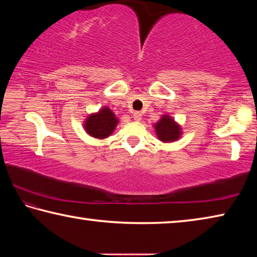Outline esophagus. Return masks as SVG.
Segmentation results:
<instances>
[{"mask_svg":"<svg viewBox=\"0 0 257 257\" xmlns=\"http://www.w3.org/2000/svg\"><path fill=\"white\" fill-rule=\"evenodd\" d=\"M134 120L141 121L142 120V113L141 112H134Z\"/></svg>","mask_w":257,"mask_h":257,"instance_id":"esophagus-1","label":"esophagus"}]
</instances>
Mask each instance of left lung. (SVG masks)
Returning <instances> with one entry per match:
<instances>
[{"instance_id": "8db88e82", "label": "left lung", "mask_w": 257, "mask_h": 257, "mask_svg": "<svg viewBox=\"0 0 257 257\" xmlns=\"http://www.w3.org/2000/svg\"><path fill=\"white\" fill-rule=\"evenodd\" d=\"M155 134L161 142L173 143L181 137L182 132L179 123L172 116L164 114L158 122L154 123Z\"/></svg>"}]
</instances>
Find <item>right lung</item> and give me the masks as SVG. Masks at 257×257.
Instances as JSON below:
<instances>
[{
  "mask_svg": "<svg viewBox=\"0 0 257 257\" xmlns=\"http://www.w3.org/2000/svg\"><path fill=\"white\" fill-rule=\"evenodd\" d=\"M119 120L110 107L104 106L98 112L89 114L84 121L85 132L94 138L104 139L111 136Z\"/></svg>",
  "mask_w": 257,
  "mask_h": 257,
  "instance_id": "add662e5",
  "label": "right lung"
}]
</instances>
